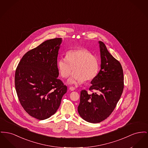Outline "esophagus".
Masks as SVG:
<instances>
[{"label":"esophagus","mask_w":148,"mask_h":148,"mask_svg":"<svg viewBox=\"0 0 148 148\" xmlns=\"http://www.w3.org/2000/svg\"><path fill=\"white\" fill-rule=\"evenodd\" d=\"M75 89V88H74V87H69V90H71V91H73V90H74Z\"/></svg>","instance_id":"34e87169"}]
</instances>
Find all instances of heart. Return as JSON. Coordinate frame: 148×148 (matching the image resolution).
<instances>
[{
    "label": "heart",
    "instance_id": "1",
    "mask_svg": "<svg viewBox=\"0 0 148 148\" xmlns=\"http://www.w3.org/2000/svg\"><path fill=\"white\" fill-rule=\"evenodd\" d=\"M61 77H69L73 68L74 71L68 83L71 84H82L84 81L93 80L98 74L100 65L98 58L86 49H77L69 50L65 58L60 59L57 64Z\"/></svg>",
    "mask_w": 148,
    "mask_h": 148
}]
</instances>
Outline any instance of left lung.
<instances>
[{
	"mask_svg": "<svg viewBox=\"0 0 148 148\" xmlns=\"http://www.w3.org/2000/svg\"><path fill=\"white\" fill-rule=\"evenodd\" d=\"M101 52V70L91 82L88 93L80 92L78 111L80 117L90 123H99L113 112L121 96L124 84L123 73L120 62L108 52L104 43L99 41Z\"/></svg>",
	"mask_w": 148,
	"mask_h": 148,
	"instance_id": "left-lung-1",
	"label": "left lung"
}]
</instances>
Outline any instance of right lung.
<instances>
[{
	"instance_id": "right-lung-1",
	"label": "right lung",
	"mask_w": 148,
	"mask_h": 148,
	"mask_svg": "<svg viewBox=\"0 0 148 148\" xmlns=\"http://www.w3.org/2000/svg\"><path fill=\"white\" fill-rule=\"evenodd\" d=\"M61 38L46 40L26 52L18 65L15 87L18 99L31 116L49 118L59 108L67 87L58 78V55Z\"/></svg>"
}]
</instances>
